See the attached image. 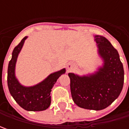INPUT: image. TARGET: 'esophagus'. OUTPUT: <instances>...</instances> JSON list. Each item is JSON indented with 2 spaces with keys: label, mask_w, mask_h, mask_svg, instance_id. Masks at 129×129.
I'll return each instance as SVG.
<instances>
[{
  "label": "esophagus",
  "mask_w": 129,
  "mask_h": 129,
  "mask_svg": "<svg viewBox=\"0 0 129 129\" xmlns=\"http://www.w3.org/2000/svg\"><path fill=\"white\" fill-rule=\"evenodd\" d=\"M73 66H74V64L73 63H68V64H67V68L68 69H71V68H72L73 67Z\"/></svg>",
  "instance_id": "34e87169"
}]
</instances>
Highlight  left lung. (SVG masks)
<instances>
[{"label": "left lung", "instance_id": "1", "mask_svg": "<svg viewBox=\"0 0 129 129\" xmlns=\"http://www.w3.org/2000/svg\"><path fill=\"white\" fill-rule=\"evenodd\" d=\"M98 54L103 64L93 73L78 75L69 73L72 100L77 106L100 111L119 96L123 86L124 70L118 52L106 38L95 35Z\"/></svg>", "mask_w": 129, "mask_h": 129}]
</instances>
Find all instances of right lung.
Returning a JSON list of instances; mask_svg holds the SVG:
<instances>
[{
    "mask_svg": "<svg viewBox=\"0 0 129 129\" xmlns=\"http://www.w3.org/2000/svg\"><path fill=\"white\" fill-rule=\"evenodd\" d=\"M14 48L12 57L8 67V87L11 95L18 104L28 111H42L47 109L51 104V91L57 79L66 72L65 68L54 72L47 76L43 81L33 86H24L21 85L16 77V64L25 40Z\"/></svg>",
    "mask_w": 129,
    "mask_h": 129,
    "instance_id": "add662e5",
    "label": "right lung"
}]
</instances>
